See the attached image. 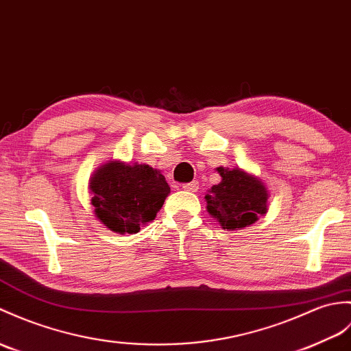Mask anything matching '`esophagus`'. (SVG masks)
I'll list each match as a JSON object with an SVG mask.
<instances>
[{"label": "esophagus", "mask_w": 351, "mask_h": 351, "mask_svg": "<svg viewBox=\"0 0 351 351\" xmlns=\"http://www.w3.org/2000/svg\"><path fill=\"white\" fill-rule=\"evenodd\" d=\"M182 189L186 190V191H191V193H195L199 190V182L197 181H193V182H186L182 185Z\"/></svg>", "instance_id": "34e87169"}]
</instances>
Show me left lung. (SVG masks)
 <instances>
[{"instance_id": "obj_1", "label": "left lung", "mask_w": 351, "mask_h": 351, "mask_svg": "<svg viewBox=\"0 0 351 351\" xmlns=\"http://www.w3.org/2000/svg\"><path fill=\"white\" fill-rule=\"evenodd\" d=\"M221 182L205 195L208 213L223 229L239 230L257 221L267 210V191L257 178L241 169L218 167Z\"/></svg>"}]
</instances>
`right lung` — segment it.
Returning a JSON list of instances; mask_svg holds the SVG:
<instances>
[{
    "label": "right lung",
    "mask_w": 351,
    "mask_h": 351,
    "mask_svg": "<svg viewBox=\"0 0 351 351\" xmlns=\"http://www.w3.org/2000/svg\"><path fill=\"white\" fill-rule=\"evenodd\" d=\"M95 215L117 233H137L156 218L170 186L165 176L148 165H124L110 161L91 178Z\"/></svg>",
    "instance_id": "add662e5"
}]
</instances>
